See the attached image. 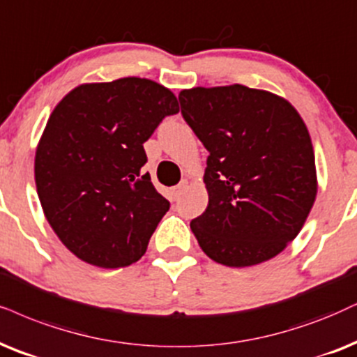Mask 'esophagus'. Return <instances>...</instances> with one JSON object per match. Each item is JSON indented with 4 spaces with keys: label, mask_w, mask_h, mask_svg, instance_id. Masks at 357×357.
<instances>
[{
    "label": "esophagus",
    "mask_w": 357,
    "mask_h": 357,
    "mask_svg": "<svg viewBox=\"0 0 357 357\" xmlns=\"http://www.w3.org/2000/svg\"><path fill=\"white\" fill-rule=\"evenodd\" d=\"M188 184H189V181H188V179H183V181H181V183H179V184H178V186H176V188H173V191H171V194H173V197H174V199H178V197H179V196H181V194H183L184 191H186Z\"/></svg>",
    "instance_id": "obj_1"
}]
</instances>
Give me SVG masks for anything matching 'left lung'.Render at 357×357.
Segmentation results:
<instances>
[{
  "mask_svg": "<svg viewBox=\"0 0 357 357\" xmlns=\"http://www.w3.org/2000/svg\"><path fill=\"white\" fill-rule=\"evenodd\" d=\"M179 102L209 151V204L191 220L201 249L237 268L273 259L298 236L317 199L303 119L285 98L241 84L181 90Z\"/></svg>",
  "mask_w": 357,
  "mask_h": 357,
  "instance_id": "left-lung-1",
  "label": "left lung"
}]
</instances>
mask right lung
<instances>
[{"mask_svg": "<svg viewBox=\"0 0 357 357\" xmlns=\"http://www.w3.org/2000/svg\"><path fill=\"white\" fill-rule=\"evenodd\" d=\"M179 112L150 79L82 84L57 103L39 139L34 178L44 215L80 260L128 267L169 209L153 186L143 143Z\"/></svg>", "mask_w": 357, "mask_h": 357, "instance_id": "right-lung-1", "label": "right lung"}]
</instances>
